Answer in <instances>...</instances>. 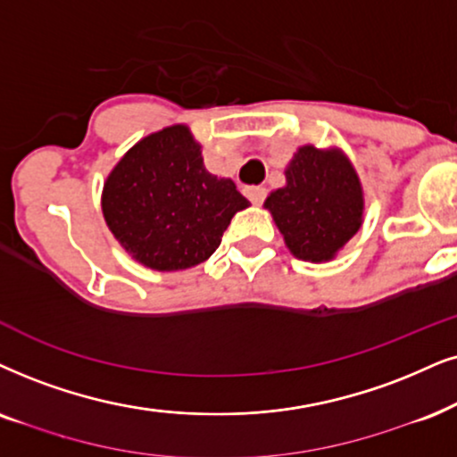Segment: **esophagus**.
Instances as JSON below:
<instances>
[{
	"mask_svg": "<svg viewBox=\"0 0 457 457\" xmlns=\"http://www.w3.org/2000/svg\"><path fill=\"white\" fill-rule=\"evenodd\" d=\"M246 198L253 202V204H262L265 200V187L263 186H253L246 189Z\"/></svg>",
	"mask_w": 457,
	"mask_h": 457,
	"instance_id": "1",
	"label": "esophagus"
}]
</instances>
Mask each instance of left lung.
<instances>
[{
	"instance_id": "1",
	"label": "left lung",
	"mask_w": 457,
	"mask_h": 457,
	"mask_svg": "<svg viewBox=\"0 0 457 457\" xmlns=\"http://www.w3.org/2000/svg\"><path fill=\"white\" fill-rule=\"evenodd\" d=\"M285 179V186L274 189L263 206L287 248L302 262H331L365 217L356 169L339 147L302 145L287 164Z\"/></svg>"
}]
</instances>
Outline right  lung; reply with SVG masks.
<instances>
[{
  "mask_svg": "<svg viewBox=\"0 0 457 457\" xmlns=\"http://www.w3.org/2000/svg\"><path fill=\"white\" fill-rule=\"evenodd\" d=\"M248 200L232 179L204 169L202 145L186 124L135 143L105 179L101 209L129 255L155 271L206 262Z\"/></svg>",
  "mask_w": 457,
  "mask_h": 457,
  "instance_id": "right-lung-1",
  "label": "right lung"
}]
</instances>
